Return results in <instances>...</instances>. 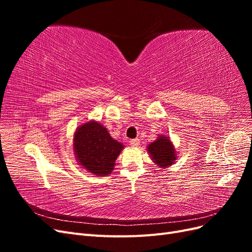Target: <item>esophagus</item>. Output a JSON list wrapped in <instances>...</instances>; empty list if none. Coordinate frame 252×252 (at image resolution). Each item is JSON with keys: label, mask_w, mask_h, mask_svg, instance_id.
I'll return each mask as SVG.
<instances>
[{"label": "esophagus", "mask_w": 252, "mask_h": 252, "mask_svg": "<svg viewBox=\"0 0 252 252\" xmlns=\"http://www.w3.org/2000/svg\"><path fill=\"white\" fill-rule=\"evenodd\" d=\"M129 143H130V145H131L132 147H139V146H140V140H139V139L131 140Z\"/></svg>", "instance_id": "1"}]
</instances>
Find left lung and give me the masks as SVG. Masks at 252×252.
Wrapping results in <instances>:
<instances>
[{"instance_id":"left-lung-1","label":"left lung","mask_w":252,"mask_h":252,"mask_svg":"<svg viewBox=\"0 0 252 252\" xmlns=\"http://www.w3.org/2000/svg\"><path fill=\"white\" fill-rule=\"evenodd\" d=\"M147 151L154 163L158 168H167L174 164L177 159V151L170 138L167 135H158L157 140L151 142L147 146Z\"/></svg>"}]
</instances>
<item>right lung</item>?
Here are the masks:
<instances>
[{"label":"right lung","instance_id":"right-lung-1","mask_svg":"<svg viewBox=\"0 0 252 252\" xmlns=\"http://www.w3.org/2000/svg\"><path fill=\"white\" fill-rule=\"evenodd\" d=\"M124 145L111 138L101 123L91 120L80 125L73 134V154L79 165L97 177L113 170Z\"/></svg>","mask_w":252,"mask_h":252}]
</instances>
